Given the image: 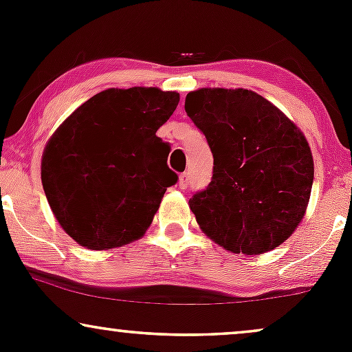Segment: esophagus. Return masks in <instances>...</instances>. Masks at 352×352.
I'll list each match as a JSON object with an SVG mask.
<instances>
[{
    "label": "esophagus",
    "instance_id": "34e87169",
    "mask_svg": "<svg viewBox=\"0 0 352 352\" xmlns=\"http://www.w3.org/2000/svg\"><path fill=\"white\" fill-rule=\"evenodd\" d=\"M188 185H190V177H188V173H187V172L182 173L180 179H179V187H180L182 190H187Z\"/></svg>",
    "mask_w": 352,
    "mask_h": 352
}]
</instances>
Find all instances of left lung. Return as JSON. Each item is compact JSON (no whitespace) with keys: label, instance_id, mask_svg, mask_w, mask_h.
I'll list each match as a JSON object with an SVG mask.
<instances>
[{"label":"left lung","instance_id":"obj_1","mask_svg":"<svg viewBox=\"0 0 352 352\" xmlns=\"http://www.w3.org/2000/svg\"><path fill=\"white\" fill-rule=\"evenodd\" d=\"M185 112L213 153L212 182L188 201L200 228L233 253L261 254L288 240L314 179L300 129L248 89L188 92Z\"/></svg>","mask_w":352,"mask_h":352}]
</instances>
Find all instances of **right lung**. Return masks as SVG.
Segmentation results:
<instances>
[{
    "label": "right lung",
    "instance_id": "obj_1",
    "mask_svg": "<svg viewBox=\"0 0 352 352\" xmlns=\"http://www.w3.org/2000/svg\"><path fill=\"white\" fill-rule=\"evenodd\" d=\"M180 96L157 87L107 89L59 125L43 153L46 199L64 232L89 250L137 240L177 184L170 145L155 135Z\"/></svg>",
    "mask_w": 352,
    "mask_h": 352
}]
</instances>
